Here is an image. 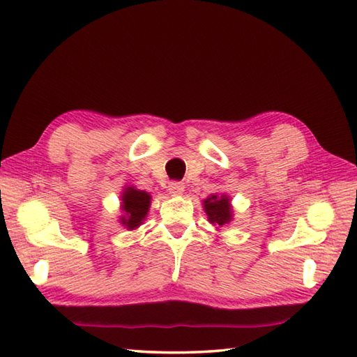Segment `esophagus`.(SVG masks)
Returning <instances> with one entry per match:
<instances>
[{
    "mask_svg": "<svg viewBox=\"0 0 357 357\" xmlns=\"http://www.w3.org/2000/svg\"><path fill=\"white\" fill-rule=\"evenodd\" d=\"M169 192L172 195H181V193L184 192V184L183 183H176V181H174V183L169 184Z\"/></svg>",
    "mask_w": 357,
    "mask_h": 357,
    "instance_id": "1",
    "label": "esophagus"
}]
</instances>
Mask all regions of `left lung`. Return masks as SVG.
<instances>
[{
  "mask_svg": "<svg viewBox=\"0 0 357 357\" xmlns=\"http://www.w3.org/2000/svg\"><path fill=\"white\" fill-rule=\"evenodd\" d=\"M204 207H206V211L211 224L222 227L224 224L230 222L231 208H230V201L227 196L218 198L216 195H211L208 199L204 201Z\"/></svg>",
  "mask_w": 357,
  "mask_h": 357,
  "instance_id": "1",
  "label": "left lung"
}]
</instances>
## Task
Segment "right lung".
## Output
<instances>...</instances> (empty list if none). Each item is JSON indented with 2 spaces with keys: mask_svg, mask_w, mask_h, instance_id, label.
Returning <instances> with one entry per match:
<instances>
[{
  "mask_svg": "<svg viewBox=\"0 0 357 357\" xmlns=\"http://www.w3.org/2000/svg\"><path fill=\"white\" fill-rule=\"evenodd\" d=\"M150 207V195L142 190H135L132 187H127L123 193V210L126 216L121 219L127 229H136L142 224V219L146 218Z\"/></svg>",
  "mask_w": 357,
  "mask_h": 357,
  "instance_id": "add662e5",
  "label": "right lung"
}]
</instances>
